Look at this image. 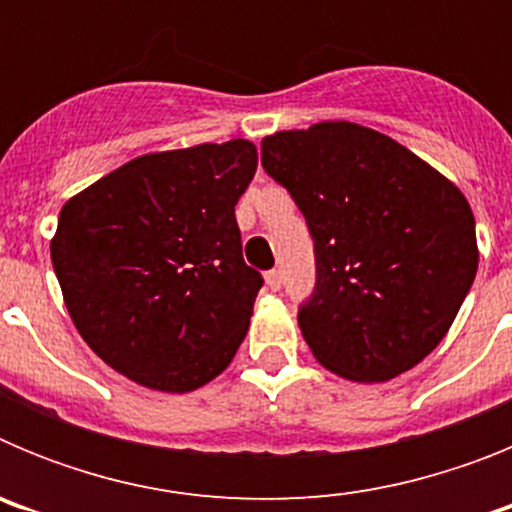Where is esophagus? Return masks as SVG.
<instances>
[{
  "mask_svg": "<svg viewBox=\"0 0 512 512\" xmlns=\"http://www.w3.org/2000/svg\"><path fill=\"white\" fill-rule=\"evenodd\" d=\"M266 287H269L271 292H279V289H282V271L279 269L266 271Z\"/></svg>",
  "mask_w": 512,
  "mask_h": 512,
  "instance_id": "34e87169",
  "label": "esophagus"
}]
</instances>
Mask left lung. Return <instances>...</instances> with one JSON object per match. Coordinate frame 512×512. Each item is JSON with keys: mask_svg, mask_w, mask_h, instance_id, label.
Here are the masks:
<instances>
[{"mask_svg": "<svg viewBox=\"0 0 512 512\" xmlns=\"http://www.w3.org/2000/svg\"><path fill=\"white\" fill-rule=\"evenodd\" d=\"M261 166L315 241V292L297 315L312 356L366 384L420 364L477 274L461 189L390 135L346 120L266 135Z\"/></svg>", "mask_w": 512, "mask_h": 512, "instance_id": "obj_1", "label": "left lung"}]
</instances>
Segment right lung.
<instances>
[{"mask_svg":"<svg viewBox=\"0 0 512 512\" xmlns=\"http://www.w3.org/2000/svg\"><path fill=\"white\" fill-rule=\"evenodd\" d=\"M251 140L146 153L71 197L51 261L94 354L158 392H192L233 361L261 274L243 261L235 205Z\"/></svg>","mask_w":512,"mask_h":512,"instance_id":"right-lung-1","label":"right lung"}]
</instances>
